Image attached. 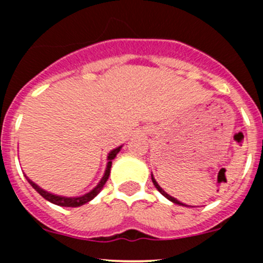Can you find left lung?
I'll return each instance as SVG.
<instances>
[{"instance_id": "left-lung-1", "label": "left lung", "mask_w": 263, "mask_h": 263, "mask_svg": "<svg viewBox=\"0 0 263 263\" xmlns=\"http://www.w3.org/2000/svg\"><path fill=\"white\" fill-rule=\"evenodd\" d=\"M151 179H153V183H154V185H155V187H156V190H158V191H159V192H160V193H161V195H163V196H164V197H166V198H168V200H169V201H172V202L177 203V205H182V206H184V203L179 202V201H178V200H177V198L172 197V196H169V195H168V193H166V192H164V191H163V190H161V188H160V185H159V184H158V183H156V181H155V178H154V177H153V174H151Z\"/></svg>"}]
</instances>
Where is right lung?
<instances>
[{
  "instance_id": "right-lung-1",
  "label": "right lung",
  "mask_w": 263,
  "mask_h": 263,
  "mask_svg": "<svg viewBox=\"0 0 263 263\" xmlns=\"http://www.w3.org/2000/svg\"><path fill=\"white\" fill-rule=\"evenodd\" d=\"M121 147L122 146L115 148V150L110 151L109 155H108V160H109V161H108L107 169H105V173H104V176H103L102 181L98 183V185L94 188V190L90 191V192L86 193V195L80 196V197H62V196L52 195V193H49V192H47V191L42 190V188L39 187V185H36L35 183L31 182L30 179H29L26 176L25 177H26V179H28V182L30 183L31 185H33L34 190H35L36 192H38L39 195L42 196V197L46 198V200H48L49 202L54 203V205H58V206H65V208H78V206H81V205H84V203H86V202H89V201H91L92 198H94L95 196H97L98 193H99L100 191L103 190V187H104L105 182L108 181V177H109L110 166H112V160L116 158L117 154L119 153Z\"/></svg>"
}]
</instances>
